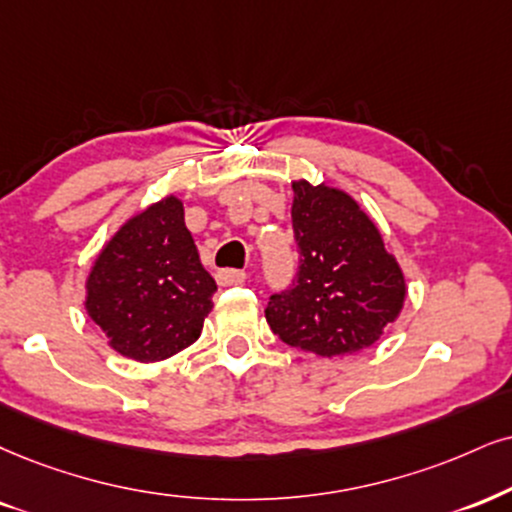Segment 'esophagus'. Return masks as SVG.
<instances>
[{
  "label": "esophagus",
  "mask_w": 512,
  "mask_h": 512,
  "mask_svg": "<svg viewBox=\"0 0 512 512\" xmlns=\"http://www.w3.org/2000/svg\"><path fill=\"white\" fill-rule=\"evenodd\" d=\"M216 280H218V285H223V287L244 285V282H246V273H244V270H232V268H225V270H218Z\"/></svg>",
  "instance_id": "esophagus-1"
}]
</instances>
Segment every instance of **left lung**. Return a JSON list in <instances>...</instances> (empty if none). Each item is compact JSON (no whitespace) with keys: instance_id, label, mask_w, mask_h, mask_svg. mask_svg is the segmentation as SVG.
<instances>
[{"instance_id":"left-lung-1","label":"left lung","mask_w":512,"mask_h":512,"mask_svg":"<svg viewBox=\"0 0 512 512\" xmlns=\"http://www.w3.org/2000/svg\"><path fill=\"white\" fill-rule=\"evenodd\" d=\"M296 282L270 296L266 320L282 342L334 358L368 349L401 315L406 277L368 213L344 189L294 180Z\"/></svg>"}]
</instances>
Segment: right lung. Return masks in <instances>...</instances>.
I'll list each match as a JSON object with an SVG mask.
<instances>
[{"mask_svg":"<svg viewBox=\"0 0 512 512\" xmlns=\"http://www.w3.org/2000/svg\"><path fill=\"white\" fill-rule=\"evenodd\" d=\"M216 289L185 225L182 199L168 194L125 220L94 258L85 311L113 351L156 363L197 342Z\"/></svg>","mask_w":512,"mask_h":512,"instance_id":"obj_1","label":"right lung"}]
</instances>
